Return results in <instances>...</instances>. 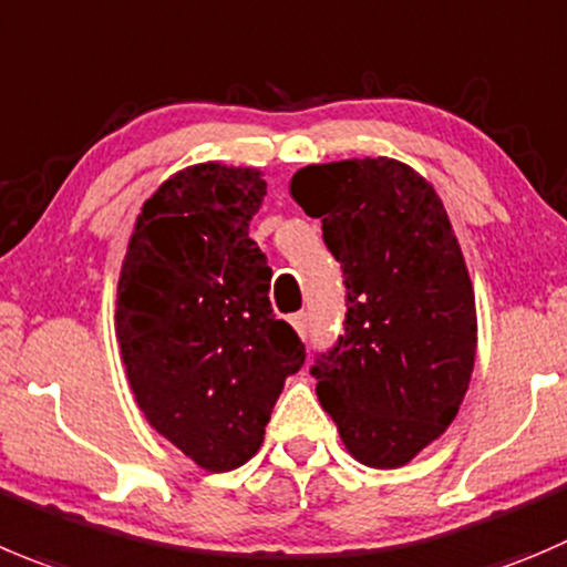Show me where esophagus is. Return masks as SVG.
Here are the masks:
<instances>
[{
	"label": "esophagus",
	"mask_w": 567,
	"mask_h": 567,
	"mask_svg": "<svg viewBox=\"0 0 567 567\" xmlns=\"http://www.w3.org/2000/svg\"><path fill=\"white\" fill-rule=\"evenodd\" d=\"M289 322H292V328L298 331V337L306 339V333H309V317L300 311V315H292V320H289Z\"/></svg>",
	"instance_id": "1"
}]
</instances>
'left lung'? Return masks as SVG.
Segmentation results:
<instances>
[{"mask_svg": "<svg viewBox=\"0 0 567 567\" xmlns=\"http://www.w3.org/2000/svg\"><path fill=\"white\" fill-rule=\"evenodd\" d=\"M289 194L344 272L348 320L311 368L355 462L403 467L445 434L471 386L476 295L440 194L395 158L303 166Z\"/></svg>", "mask_w": 567, "mask_h": 567, "instance_id": "8db88e82", "label": "left lung"}]
</instances>
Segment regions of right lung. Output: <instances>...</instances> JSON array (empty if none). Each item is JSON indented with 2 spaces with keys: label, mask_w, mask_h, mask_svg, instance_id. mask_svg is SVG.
Instances as JSON below:
<instances>
[{
  "label": "right lung",
  "mask_w": 567,
  "mask_h": 567,
  "mask_svg": "<svg viewBox=\"0 0 567 567\" xmlns=\"http://www.w3.org/2000/svg\"><path fill=\"white\" fill-rule=\"evenodd\" d=\"M267 183L206 161L144 199L116 287V342L147 423L208 473L250 462L287 375L306 359L275 320L272 269L250 239Z\"/></svg>",
  "instance_id": "1"
}]
</instances>
